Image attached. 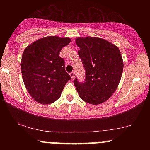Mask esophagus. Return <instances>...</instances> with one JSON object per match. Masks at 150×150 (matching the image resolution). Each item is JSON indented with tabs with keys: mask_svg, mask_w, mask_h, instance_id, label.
<instances>
[{
	"mask_svg": "<svg viewBox=\"0 0 150 150\" xmlns=\"http://www.w3.org/2000/svg\"><path fill=\"white\" fill-rule=\"evenodd\" d=\"M70 77H71V78L73 79H74V77H75V72L74 71H72L71 73H70Z\"/></svg>",
	"mask_w": 150,
	"mask_h": 150,
	"instance_id": "34e87169",
	"label": "esophagus"
}]
</instances>
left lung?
Segmentation results:
<instances>
[{
  "label": "left lung",
  "instance_id": "left-lung-1",
  "mask_svg": "<svg viewBox=\"0 0 150 150\" xmlns=\"http://www.w3.org/2000/svg\"><path fill=\"white\" fill-rule=\"evenodd\" d=\"M78 56L85 70V78L74 85L81 99L97 105L106 101L116 90L123 70V62L117 46L101 38L76 39Z\"/></svg>",
  "mask_w": 150,
  "mask_h": 150
}]
</instances>
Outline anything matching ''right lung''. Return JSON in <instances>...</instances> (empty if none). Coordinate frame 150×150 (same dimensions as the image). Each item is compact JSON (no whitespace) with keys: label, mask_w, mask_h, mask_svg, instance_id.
Here are the masks:
<instances>
[{"label":"right lung","mask_w":150,"mask_h":150,"mask_svg":"<svg viewBox=\"0 0 150 150\" xmlns=\"http://www.w3.org/2000/svg\"><path fill=\"white\" fill-rule=\"evenodd\" d=\"M70 38L47 37L27 46L22 54L21 70L23 82L35 101L42 104L56 101L65 84L71 80L66 73L65 61L59 53L70 44Z\"/></svg>","instance_id":"obj_1"}]
</instances>
